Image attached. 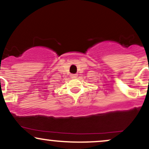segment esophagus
<instances>
[{
  "mask_svg": "<svg viewBox=\"0 0 149 149\" xmlns=\"http://www.w3.org/2000/svg\"><path fill=\"white\" fill-rule=\"evenodd\" d=\"M77 76H78V75H77V74H71L70 76H71V78H77Z\"/></svg>",
  "mask_w": 149,
  "mask_h": 149,
  "instance_id": "1",
  "label": "esophagus"
}]
</instances>
